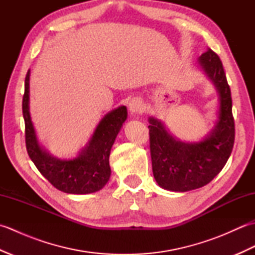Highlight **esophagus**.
Instances as JSON below:
<instances>
[{
  "label": "esophagus",
  "instance_id": "esophagus-1",
  "mask_svg": "<svg viewBox=\"0 0 255 255\" xmlns=\"http://www.w3.org/2000/svg\"><path fill=\"white\" fill-rule=\"evenodd\" d=\"M129 111L131 114H140L143 112V102L139 97H134L129 103Z\"/></svg>",
  "mask_w": 255,
  "mask_h": 255
}]
</instances>
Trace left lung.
Returning <instances> with one entry per match:
<instances>
[{
	"mask_svg": "<svg viewBox=\"0 0 255 255\" xmlns=\"http://www.w3.org/2000/svg\"><path fill=\"white\" fill-rule=\"evenodd\" d=\"M199 64L218 90L219 121L203 141L186 143L173 138L161 122L149 118L150 153L156 183L173 192H187L203 187L223 170L235 143L230 86L220 58L208 49Z\"/></svg>",
	"mask_w": 255,
	"mask_h": 255,
	"instance_id": "obj_1",
	"label": "left lung"
}]
</instances>
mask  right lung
<instances>
[{
    "instance_id": "add662e5",
    "label": "right lung",
    "mask_w": 255,
    "mask_h": 255,
    "mask_svg": "<svg viewBox=\"0 0 255 255\" xmlns=\"http://www.w3.org/2000/svg\"><path fill=\"white\" fill-rule=\"evenodd\" d=\"M29 71L25 78L23 116L27 153L42 175L57 189L68 194H90L100 191L110 180V153L117 133L127 118V108L121 106L102 119L86 147L77 158L59 160L52 158L37 141L30 121Z\"/></svg>"
}]
</instances>
